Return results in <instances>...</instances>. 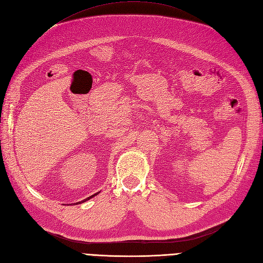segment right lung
I'll use <instances>...</instances> for the list:
<instances>
[{
  "instance_id": "right-lung-1",
  "label": "right lung",
  "mask_w": 263,
  "mask_h": 263,
  "mask_svg": "<svg viewBox=\"0 0 263 263\" xmlns=\"http://www.w3.org/2000/svg\"><path fill=\"white\" fill-rule=\"evenodd\" d=\"M96 194H98V193H95V194H92V196H90V197H88L87 199H85V200H83L82 202H85V201H87V200H89V199H91L92 197H95L96 196ZM82 202H78V204H80V203H82Z\"/></svg>"
}]
</instances>
